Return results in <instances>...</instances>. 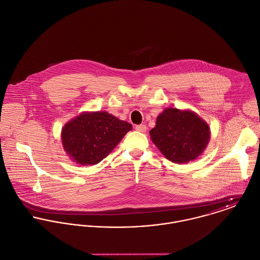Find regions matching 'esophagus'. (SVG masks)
I'll list each match as a JSON object with an SVG mask.
<instances>
[{"label":"esophagus","mask_w":260,"mask_h":260,"mask_svg":"<svg viewBox=\"0 0 260 260\" xmlns=\"http://www.w3.org/2000/svg\"><path fill=\"white\" fill-rule=\"evenodd\" d=\"M135 129H136L137 131L141 132V133H144V132H146V130H147V127H146V125H144V124H141V125H137V126L135 127Z\"/></svg>","instance_id":"esophagus-1"}]
</instances>
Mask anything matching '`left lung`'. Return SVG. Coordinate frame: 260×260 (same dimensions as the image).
<instances>
[{
    "mask_svg": "<svg viewBox=\"0 0 260 260\" xmlns=\"http://www.w3.org/2000/svg\"><path fill=\"white\" fill-rule=\"evenodd\" d=\"M152 142L174 163H187L202 154L210 139V128L194 112L166 108L150 131Z\"/></svg>",
    "mask_w": 260,
    "mask_h": 260,
    "instance_id": "1",
    "label": "left lung"
}]
</instances>
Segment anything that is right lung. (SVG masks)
Wrapping results in <instances>:
<instances>
[{"label":"right lung","mask_w":260,"mask_h":260,"mask_svg":"<svg viewBox=\"0 0 260 260\" xmlns=\"http://www.w3.org/2000/svg\"><path fill=\"white\" fill-rule=\"evenodd\" d=\"M132 125L107 112H84L62 128V144L80 165H95L106 158Z\"/></svg>","instance_id":"1"}]
</instances>
